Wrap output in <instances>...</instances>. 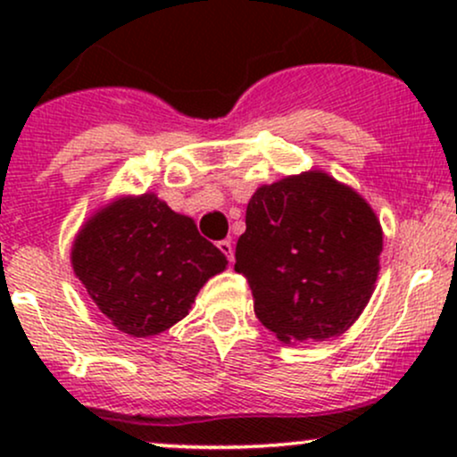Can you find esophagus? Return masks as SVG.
<instances>
[{
	"label": "esophagus",
	"mask_w": 457,
	"mask_h": 457,
	"mask_svg": "<svg viewBox=\"0 0 457 457\" xmlns=\"http://www.w3.org/2000/svg\"><path fill=\"white\" fill-rule=\"evenodd\" d=\"M217 246H219V251H221V253L225 255V258H228L229 262H234V246H232V240H221V243H219Z\"/></svg>",
	"instance_id": "obj_1"
}]
</instances>
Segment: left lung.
<instances>
[{"instance_id":"1","label":"left lung","mask_w":457,"mask_h":457,"mask_svg":"<svg viewBox=\"0 0 457 457\" xmlns=\"http://www.w3.org/2000/svg\"><path fill=\"white\" fill-rule=\"evenodd\" d=\"M380 253L374 208L353 187L312 170L251 195L234 269L249 281L255 316L279 342H324L363 313Z\"/></svg>"}]
</instances>
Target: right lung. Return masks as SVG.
Returning a JSON list of instances; mask_svg holds the SVG:
<instances>
[{
  "mask_svg": "<svg viewBox=\"0 0 457 457\" xmlns=\"http://www.w3.org/2000/svg\"><path fill=\"white\" fill-rule=\"evenodd\" d=\"M71 264L104 318L145 339L180 322L228 260L191 217L141 193L115 197L81 225Z\"/></svg>",
  "mask_w": 457,
  "mask_h": 457,
  "instance_id": "right-lung-1",
  "label": "right lung"
}]
</instances>
